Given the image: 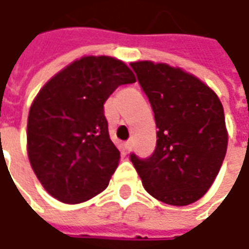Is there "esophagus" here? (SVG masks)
I'll use <instances>...</instances> for the list:
<instances>
[{
  "instance_id": "1",
  "label": "esophagus",
  "mask_w": 249,
  "mask_h": 249,
  "mask_svg": "<svg viewBox=\"0 0 249 249\" xmlns=\"http://www.w3.org/2000/svg\"><path fill=\"white\" fill-rule=\"evenodd\" d=\"M131 147H133V142H131V141H126V142H124V149H126V151H127V152H129V151H131Z\"/></svg>"
}]
</instances>
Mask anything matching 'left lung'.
<instances>
[{
    "mask_svg": "<svg viewBox=\"0 0 249 249\" xmlns=\"http://www.w3.org/2000/svg\"><path fill=\"white\" fill-rule=\"evenodd\" d=\"M154 110L157 147L149 158L130 154L142 186L169 205L198 201L223 163L227 130L223 105L196 76L166 63H130Z\"/></svg>",
    "mask_w": 249,
    "mask_h": 249,
    "instance_id": "obj_1",
    "label": "left lung"
}]
</instances>
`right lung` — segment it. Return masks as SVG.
Here are the masks:
<instances>
[{"mask_svg":"<svg viewBox=\"0 0 249 249\" xmlns=\"http://www.w3.org/2000/svg\"><path fill=\"white\" fill-rule=\"evenodd\" d=\"M134 82L119 59L83 56L40 90L27 119V155L48 194L80 204L108 187L120 152L109 139L104 104Z\"/></svg>","mask_w":249,"mask_h":249,"instance_id":"1","label":"right lung"}]
</instances>
